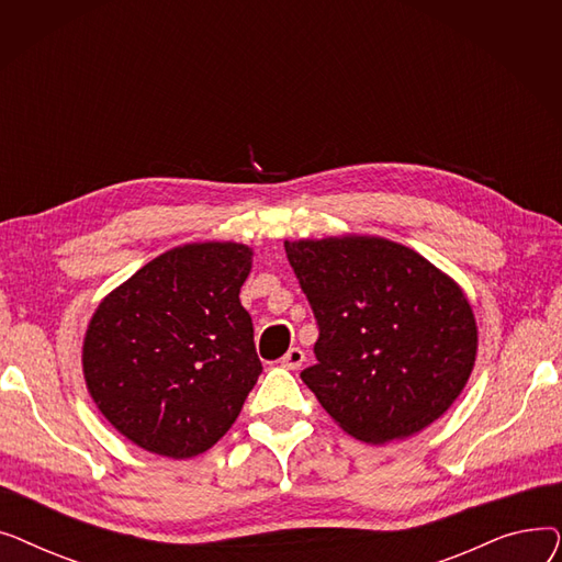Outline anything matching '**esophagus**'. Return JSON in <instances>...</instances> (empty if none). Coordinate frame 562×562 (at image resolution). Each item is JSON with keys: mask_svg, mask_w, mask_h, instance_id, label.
<instances>
[{"mask_svg": "<svg viewBox=\"0 0 562 562\" xmlns=\"http://www.w3.org/2000/svg\"><path fill=\"white\" fill-rule=\"evenodd\" d=\"M305 362V350L303 348H299V346H293V348H289L284 356L280 358V364L284 367V369H301V364Z\"/></svg>", "mask_w": 562, "mask_h": 562, "instance_id": "obj_1", "label": "esophagus"}]
</instances>
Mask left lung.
Listing matches in <instances>:
<instances>
[{"mask_svg":"<svg viewBox=\"0 0 562 562\" xmlns=\"http://www.w3.org/2000/svg\"><path fill=\"white\" fill-rule=\"evenodd\" d=\"M316 318V364L301 371L328 415L371 445L405 439L451 407L476 360L460 286L378 236L284 244Z\"/></svg>","mask_w":562,"mask_h":562,"instance_id":"left-lung-1","label":"left lung"}]
</instances>
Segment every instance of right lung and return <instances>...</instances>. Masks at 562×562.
I'll list each match as a JSON object with an SVG mask.
<instances>
[{"label": "right lung", "mask_w": 562, "mask_h": 562, "mask_svg": "<svg viewBox=\"0 0 562 562\" xmlns=\"http://www.w3.org/2000/svg\"><path fill=\"white\" fill-rule=\"evenodd\" d=\"M250 248L191 244L145 263L98 307L83 375L102 415L168 458L212 449L261 373L239 301Z\"/></svg>", "instance_id": "add662e5"}]
</instances>
